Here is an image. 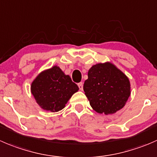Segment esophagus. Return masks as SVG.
I'll use <instances>...</instances> for the list:
<instances>
[{"instance_id": "1", "label": "esophagus", "mask_w": 157, "mask_h": 157, "mask_svg": "<svg viewBox=\"0 0 157 157\" xmlns=\"http://www.w3.org/2000/svg\"><path fill=\"white\" fill-rule=\"evenodd\" d=\"M78 86H79V89L80 90H83V83H78Z\"/></svg>"}]
</instances>
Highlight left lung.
Wrapping results in <instances>:
<instances>
[{"label":"left lung","mask_w":157,"mask_h":157,"mask_svg":"<svg viewBox=\"0 0 157 157\" xmlns=\"http://www.w3.org/2000/svg\"><path fill=\"white\" fill-rule=\"evenodd\" d=\"M83 90L96 112L111 114L124 106L130 95V84L127 76L112 63H98L88 71Z\"/></svg>","instance_id":"obj_1"}]
</instances>
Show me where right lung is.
<instances>
[{
	"label": "right lung",
	"instance_id": "obj_1",
	"mask_svg": "<svg viewBox=\"0 0 157 157\" xmlns=\"http://www.w3.org/2000/svg\"><path fill=\"white\" fill-rule=\"evenodd\" d=\"M79 90L70 76L57 66L40 73L31 84V93L40 107L57 112L65 106L71 96Z\"/></svg>",
	"mask_w": 157,
	"mask_h": 157
}]
</instances>
